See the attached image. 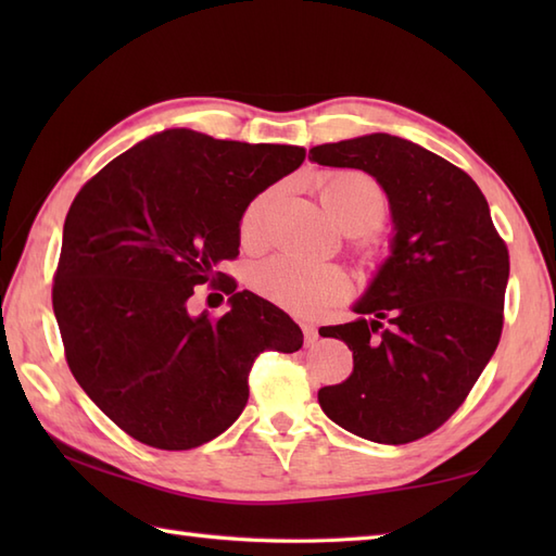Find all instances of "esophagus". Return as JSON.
Instances as JSON below:
<instances>
[{
    "instance_id": "obj_1",
    "label": "esophagus",
    "mask_w": 556,
    "mask_h": 556,
    "mask_svg": "<svg viewBox=\"0 0 556 556\" xmlns=\"http://www.w3.org/2000/svg\"><path fill=\"white\" fill-rule=\"evenodd\" d=\"M317 339H320V334H317V327H315V325H303V341H305V346H313Z\"/></svg>"
}]
</instances>
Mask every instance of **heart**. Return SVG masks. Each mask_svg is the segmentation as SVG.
<instances>
[{"label":"heart","instance_id":"heart-1","mask_svg":"<svg viewBox=\"0 0 556 556\" xmlns=\"http://www.w3.org/2000/svg\"><path fill=\"white\" fill-rule=\"evenodd\" d=\"M320 195L332 217L351 233L375 231L387 217V195L372 176L363 172H337L320 184ZM271 193L255 195L241 212L239 236L243 243H255L263 231V219ZM251 287L265 301L289 313L315 317L346 296L351 279L339 265L311 263V260L277 255L253 269Z\"/></svg>","mask_w":556,"mask_h":556}]
</instances>
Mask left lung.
Instances as JSON below:
<instances>
[{
    "mask_svg": "<svg viewBox=\"0 0 556 556\" xmlns=\"http://www.w3.org/2000/svg\"><path fill=\"white\" fill-rule=\"evenodd\" d=\"M308 160L372 174L396 227L361 320L320 329L353 351V372L317 401L363 440L416 442L454 416L500 344L509 248L478 184L410 140L370 134Z\"/></svg>",
    "mask_w": 556,
    "mask_h": 556,
    "instance_id": "1",
    "label": "left lung"
}]
</instances>
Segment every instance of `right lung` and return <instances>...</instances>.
Segmentation results:
<instances>
[{
    "label": "right lung",
    "instance_id": "1",
    "mask_svg": "<svg viewBox=\"0 0 556 556\" xmlns=\"http://www.w3.org/2000/svg\"><path fill=\"white\" fill-rule=\"evenodd\" d=\"M296 146L169 128L102 167L64 222L52 305L76 382L134 440L184 452L241 416L263 351L303 346L287 313L219 271L239 255L243 207L301 167ZM232 311L193 318L194 287Z\"/></svg>",
    "mask_w": 556,
    "mask_h": 556
}]
</instances>
